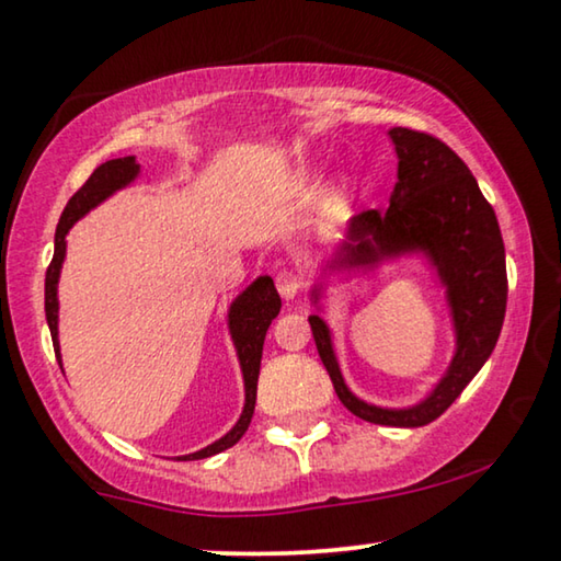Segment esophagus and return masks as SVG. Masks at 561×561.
Returning <instances> with one entry per match:
<instances>
[{
    "label": "esophagus",
    "mask_w": 561,
    "mask_h": 561,
    "mask_svg": "<svg viewBox=\"0 0 561 561\" xmlns=\"http://www.w3.org/2000/svg\"><path fill=\"white\" fill-rule=\"evenodd\" d=\"M274 284H277V289H279V295H282V299L284 302H291V299L297 297V291H299V277L295 272H289V270H282L277 277H274Z\"/></svg>",
    "instance_id": "obj_1"
}]
</instances>
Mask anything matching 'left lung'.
I'll return each mask as SVG.
<instances>
[{"mask_svg":"<svg viewBox=\"0 0 561 561\" xmlns=\"http://www.w3.org/2000/svg\"><path fill=\"white\" fill-rule=\"evenodd\" d=\"M388 136L398 156L388 211L373 208L350 219L345 239L337 241L309 289V302L322 312L332 274H367L396 259L421 256L446 289L456 334L454 357L415 405L382 408L347 388L324 317L309 314V328L334 392L350 413L367 423L417 428L446 413L494 353L506 314V254L494 208L461 158L428 133L390 128Z\"/></svg>","mask_w":561,"mask_h":561,"instance_id":"8db88e82","label":"left lung"}]
</instances>
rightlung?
Wrapping results in <instances>:
<instances>
[{"label": "right lung", "mask_w": 561, "mask_h": 561, "mask_svg": "<svg viewBox=\"0 0 561 561\" xmlns=\"http://www.w3.org/2000/svg\"><path fill=\"white\" fill-rule=\"evenodd\" d=\"M140 163L136 156L125 158H113V161H105L98 165L93 175L85 181L78 194L67 201L65 211L60 216V224H57L55 231V256L47 266L45 277V314L49 324V334H53L55 355L62 367V355H60V340H57V312H60V302H57V282H60V272L65 264V252H67V231L75 227V221H80L88 211H93L98 204H103L107 196H113L115 191L130 186L133 181L138 179ZM282 299L277 295V287H274L272 277H256L249 287L241 291V295L233 299L229 307V334L233 347H237L241 378H244V411H241L239 421L233 423V428L214 440L211 446L196 450V454L179 456L183 461H196V458H208L221 454V450L231 448L241 436H244L249 423H252L254 405H256V380H259V365H262V350H264V337L266 330L274 317L279 314Z\"/></svg>", "instance_id": "right-lung-1"}]
</instances>
